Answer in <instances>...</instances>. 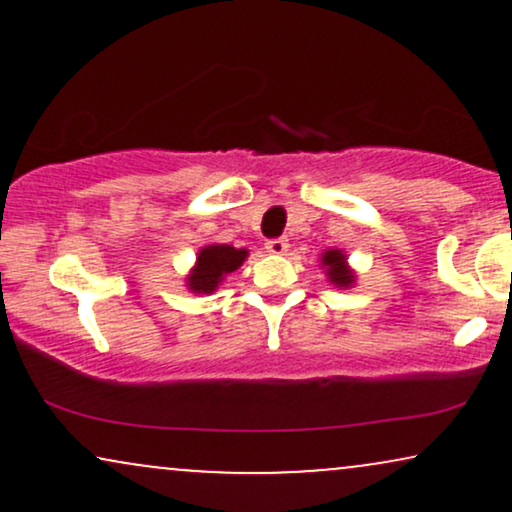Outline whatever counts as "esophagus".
Instances as JSON below:
<instances>
[{
    "label": "esophagus",
    "mask_w": 512,
    "mask_h": 512,
    "mask_svg": "<svg viewBox=\"0 0 512 512\" xmlns=\"http://www.w3.org/2000/svg\"><path fill=\"white\" fill-rule=\"evenodd\" d=\"M264 248H267V252H272V255H284L286 250H289V240L286 238H272L264 243Z\"/></svg>",
    "instance_id": "esophagus-1"
}]
</instances>
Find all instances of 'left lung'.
I'll return each mask as SVG.
<instances>
[{"instance_id":"1","label":"left lung","mask_w":512,"mask_h":512,"mask_svg":"<svg viewBox=\"0 0 512 512\" xmlns=\"http://www.w3.org/2000/svg\"><path fill=\"white\" fill-rule=\"evenodd\" d=\"M320 262L322 267L327 269V279H330L337 289H349V286H354L356 276L349 269V264H346V255L342 250H327Z\"/></svg>"}]
</instances>
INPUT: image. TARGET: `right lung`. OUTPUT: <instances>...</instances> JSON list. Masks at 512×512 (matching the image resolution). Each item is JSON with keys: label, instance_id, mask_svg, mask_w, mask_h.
Returning a JSON list of instances; mask_svg holds the SVG:
<instances>
[{"label": "right lung", "instance_id": "right-lung-1", "mask_svg": "<svg viewBox=\"0 0 512 512\" xmlns=\"http://www.w3.org/2000/svg\"><path fill=\"white\" fill-rule=\"evenodd\" d=\"M248 257L245 248H233V245H207L199 250L197 264L187 274V289L192 293H214L219 289L223 276L236 272L240 264Z\"/></svg>", "mask_w": 512, "mask_h": 512}]
</instances>
